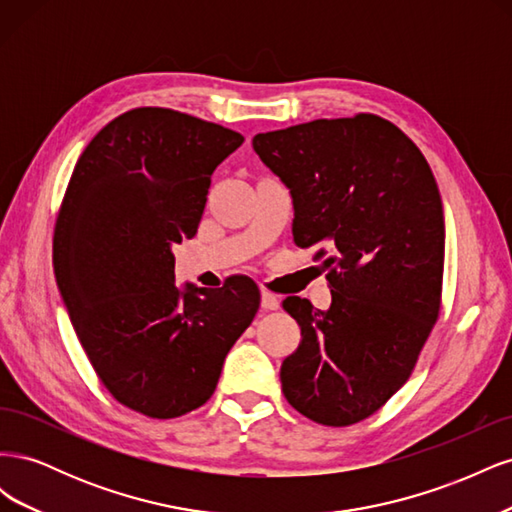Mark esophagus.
<instances>
[{
  "label": "esophagus",
  "mask_w": 512,
  "mask_h": 512,
  "mask_svg": "<svg viewBox=\"0 0 512 512\" xmlns=\"http://www.w3.org/2000/svg\"><path fill=\"white\" fill-rule=\"evenodd\" d=\"M260 305H262V309H267V312H271V309L280 307V299H277L275 294L265 290V292H262V297H260Z\"/></svg>",
  "instance_id": "1"
}]
</instances>
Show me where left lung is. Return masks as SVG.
<instances>
[{
	"mask_svg": "<svg viewBox=\"0 0 512 512\" xmlns=\"http://www.w3.org/2000/svg\"><path fill=\"white\" fill-rule=\"evenodd\" d=\"M254 151L290 190L292 235L316 247L331 307L288 297L301 344L280 378L288 404L346 427L410 378L440 314L444 211L438 183L395 123L359 113L254 136Z\"/></svg>",
	"mask_w": 512,
	"mask_h": 512,
	"instance_id": "1",
	"label": "left lung"
}]
</instances>
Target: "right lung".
<instances>
[{
	"label": "right lung",
	"mask_w": 512,
	"mask_h": 512,
	"mask_svg": "<svg viewBox=\"0 0 512 512\" xmlns=\"http://www.w3.org/2000/svg\"><path fill=\"white\" fill-rule=\"evenodd\" d=\"M241 143L218 123L132 108L91 138L59 207L53 269L76 337L108 393L145 416L203 406L258 312L250 277L175 286L173 245L196 235L213 170Z\"/></svg>",
	"instance_id": "add662e5"
}]
</instances>
